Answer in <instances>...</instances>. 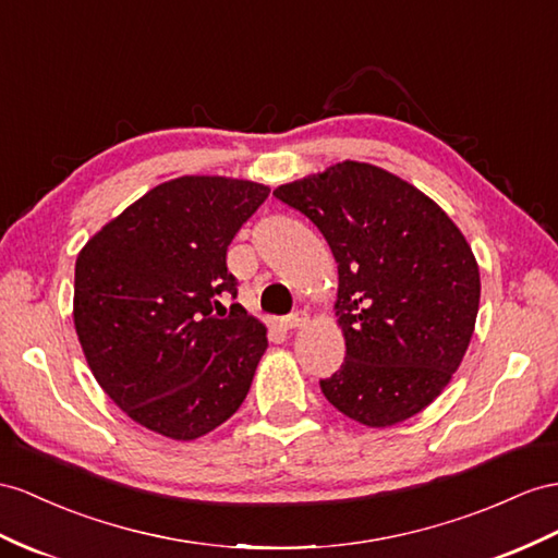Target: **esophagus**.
<instances>
[{"mask_svg": "<svg viewBox=\"0 0 558 558\" xmlns=\"http://www.w3.org/2000/svg\"><path fill=\"white\" fill-rule=\"evenodd\" d=\"M308 320H311V316L306 311H294L292 316H288L282 320V325H284V330H296V327H304V325H308Z\"/></svg>", "mask_w": 558, "mask_h": 558, "instance_id": "obj_1", "label": "esophagus"}]
</instances>
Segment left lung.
<instances>
[{"mask_svg": "<svg viewBox=\"0 0 558 558\" xmlns=\"http://www.w3.org/2000/svg\"><path fill=\"white\" fill-rule=\"evenodd\" d=\"M318 226L339 268L347 359L327 401L369 428L415 417L448 387L478 316L481 276L460 228L391 171L344 160L274 191Z\"/></svg>", "mask_w": 558, "mask_h": 558, "instance_id": "left-lung-1", "label": "left lung"}]
</instances>
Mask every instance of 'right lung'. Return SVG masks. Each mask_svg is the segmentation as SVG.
<instances>
[{"mask_svg": "<svg viewBox=\"0 0 558 558\" xmlns=\"http://www.w3.org/2000/svg\"><path fill=\"white\" fill-rule=\"evenodd\" d=\"M264 183L179 177L89 238L75 262L73 318L112 403L171 440L214 432L245 401L268 347L235 299L226 250L268 197Z\"/></svg>", "mask_w": 558, "mask_h": 558, "instance_id": "obj_1", "label": "right lung"}]
</instances>
